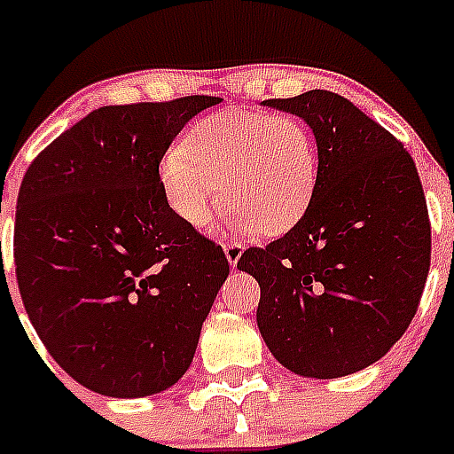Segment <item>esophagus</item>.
I'll return each instance as SVG.
<instances>
[{
  "instance_id": "esophagus-1",
  "label": "esophagus",
  "mask_w": 454,
  "mask_h": 454,
  "mask_svg": "<svg viewBox=\"0 0 454 454\" xmlns=\"http://www.w3.org/2000/svg\"><path fill=\"white\" fill-rule=\"evenodd\" d=\"M242 252H245V247H242L240 242H226V245H223V254H226L228 263H231V269H235V266H238Z\"/></svg>"
}]
</instances>
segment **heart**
I'll return each instance as SVG.
<instances>
[{
	"label": "heart",
	"instance_id": "heart-1",
	"mask_svg": "<svg viewBox=\"0 0 454 454\" xmlns=\"http://www.w3.org/2000/svg\"><path fill=\"white\" fill-rule=\"evenodd\" d=\"M157 176L178 219L202 228L221 205L259 235H283L306 216L317 185V144L285 113L219 110L160 157Z\"/></svg>",
	"mask_w": 454,
	"mask_h": 454
}]
</instances>
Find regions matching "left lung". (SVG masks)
I'll return each instance as SVG.
<instances>
[{"label": "left lung", "instance_id": "1", "mask_svg": "<svg viewBox=\"0 0 454 454\" xmlns=\"http://www.w3.org/2000/svg\"><path fill=\"white\" fill-rule=\"evenodd\" d=\"M263 106L309 124L317 185L280 240L249 247L256 325L280 365L334 380L372 365L415 317L431 262V223L410 153L344 96L313 89Z\"/></svg>", "mask_w": 454, "mask_h": 454}]
</instances>
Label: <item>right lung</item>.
<instances>
[{
	"label": "right lung",
	"instance_id": "obj_1",
	"mask_svg": "<svg viewBox=\"0 0 454 454\" xmlns=\"http://www.w3.org/2000/svg\"><path fill=\"white\" fill-rule=\"evenodd\" d=\"M216 103L103 106L25 171L13 228L20 299L46 351L96 394L174 387L226 283L223 249L171 212L157 176L185 122Z\"/></svg>",
	"mask_w": 454,
	"mask_h": 454
}]
</instances>
